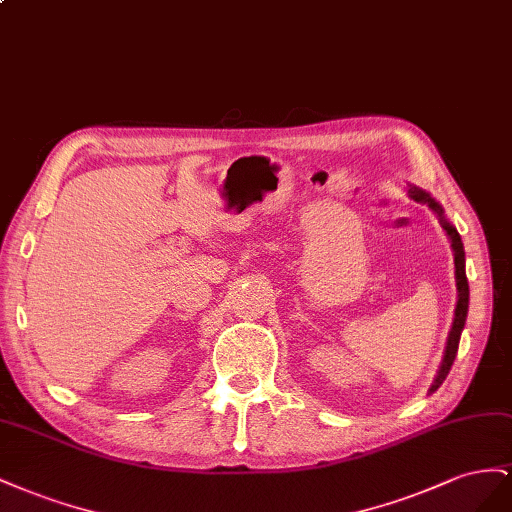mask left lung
<instances>
[{"label": "left lung", "instance_id": "8db88e82", "mask_svg": "<svg viewBox=\"0 0 512 512\" xmlns=\"http://www.w3.org/2000/svg\"><path fill=\"white\" fill-rule=\"evenodd\" d=\"M407 195L410 199L418 201V203H425V206L431 208V212L440 218V225L446 231V236L450 240V248H452V255H455V281H457V306H455V317H452V326L448 332V339H446V347H444V358L440 369H437L435 377H433V384L429 388V394L435 392L437 388L442 386V382L446 379L452 362H455L457 356V349H459V339H461V332L465 328V319H467V306H470V285H467V276H465V251H463V242L457 227L452 225L446 214L444 208L440 206V201H435L427 191H422L418 186L407 184Z\"/></svg>", "mask_w": 512, "mask_h": 512}]
</instances>
